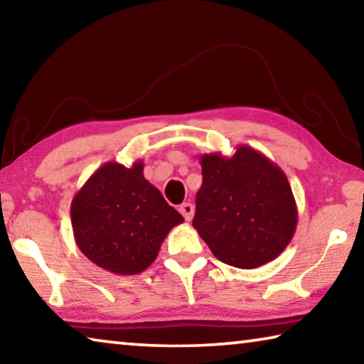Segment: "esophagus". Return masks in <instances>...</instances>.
Segmentation results:
<instances>
[{"mask_svg": "<svg viewBox=\"0 0 364 364\" xmlns=\"http://www.w3.org/2000/svg\"><path fill=\"white\" fill-rule=\"evenodd\" d=\"M180 212L186 221H191L194 217V205L189 204V202H184L183 205H180Z\"/></svg>", "mask_w": 364, "mask_h": 364, "instance_id": "34e87169", "label": "esophagus"}]
</instances>
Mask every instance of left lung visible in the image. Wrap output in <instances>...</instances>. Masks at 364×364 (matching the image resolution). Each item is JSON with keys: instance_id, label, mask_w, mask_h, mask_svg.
Returning <instances> with one entry per match:
<instances>
[{"instance_id": "1", "label": "left lung", "mask_w": 364, "mask_h": 364, "mask_svg": "<svg viewBox=\"0 0 364 364\" xmlns=\"http://www.w3.org/2000/svg\"><path fill=\"white\" fill-rule=\"evenodd\" d=\"M202 181L193 226L212 254L252 269L274 260L297 228V204L278 165L249 146L231 157L200 156Z\"/></svg>"}]
</instances>
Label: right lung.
I'll list each match as a JSON object with an SVG mask.
<instances>
[{
  "instance_id": "1",
  "label": "right lung",
  "mask_w": 364,
  "mask_h": 364,
  "mask_svg": "<svg viewBox=\"0 0 364 364\" xmlns=\"http://www.w3.org/2000/svg\"><path fill=\"white\" fill-rule=\"evenodd\" d=\"M144 164L106 162L73 196L72 230L88 260L130 276L156 260L164 239L184 218L146 180Z\"/></svg>"
}]
</instances>
